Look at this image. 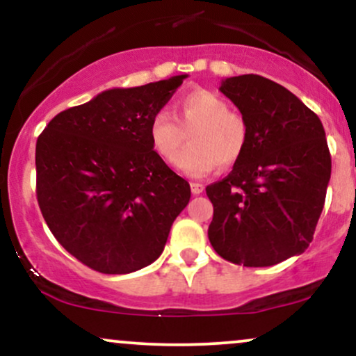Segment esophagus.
<instances>
[{
  "mask_svg": "<svg viewBox=\"0 0 356 356\" xmlns=\"http://www.w3.org/2000/svg\"><path fill=\"white\" fill-rule=\"evenodd\" d=\"M191 191H192V194H194V195H199V194H202V192H204V186H202V184H199V182H191Z\"/></svg>",
  "mask_w": 356,
  "mask_h": 356,
  "instance_id": "esophagus-1",
  "label": "esophagus"
}]
</instances>
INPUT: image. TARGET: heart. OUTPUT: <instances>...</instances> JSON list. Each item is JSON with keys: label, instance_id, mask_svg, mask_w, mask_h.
<instances>
[{"label": "heart", "instance_id": "obj_1", "mask_svg": "<svg viewBox=\"0 0 356 356\" xmlns=\"http://www.w3.org/2000/svg\"><path fill=\"white\" fill-rule=\"evenodd\" d=\"M175 118L157 112L149 124L152 150L162 161H174L189 134V147L182 150L175 165L191 177H202L219 164L232 165L248 145V124L229 104L211 90L197 88L175 100Z\"/></svg>", "mask_w": 356, "mask_h": 356}]
</instances>
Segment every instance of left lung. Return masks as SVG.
<instances>
[{"label": "left lung", "mask_w": 356, "mask_h": 356, "mask_svg": "<svg viewBox=\"0 0 356 356\" xmlns=\"http://www.w3.org/2000/svg\"><path fill=\"white\" fill-rule=\"evenodd\" d=\"M220 92L248 124V145L227 177L206 187L209 241L220 257L273 266L312 243L325 206L332 157L314 112L259 75L222 80Z\"/></svg>", "instance_id": "8db88e82"}]
</instances>
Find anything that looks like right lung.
Returning <instances> with one entry per match:
<instances>
[{
  "label": "right lung",
  "mask_w": 356,
  "mask_h": 356,
  "mask_svg": "<svg viewBox=\"0 0 356 356\" xmlns=\"http://www.w3.org/2000/svg\"><path fill=\"white\" fill-rule=\"evenodd\" d=\"M187 75L105 90L53 117L36 140V199L85 266L127 275L164 251L191 186L152 150L149 124Z\"/></svg>",
  "instance_id": "add662e5"
}]
</instances>
